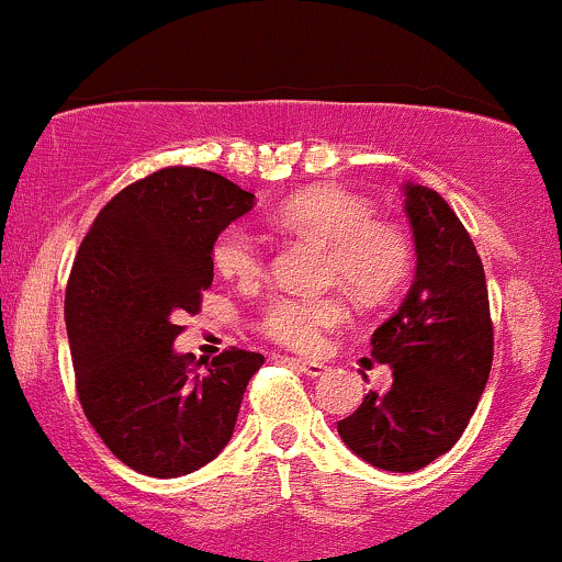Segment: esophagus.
<instances>
[{"label": "esophagus", "instance_id": "esophagus-1", "mask_svg": "<svg viewBox=\"0 0 562 562\" xmlns=\"http://www.w3.org/2000/svg\"><path fill=\"white\" fill-rule=\"evenodd\" d=\"M290 364H293L295 370H301L303 375H308V378L325 375V370H327V367L322 362H303V359H290Z\"/></svg>", "mask_w": 562, "mask_h": 562}]
</instances>
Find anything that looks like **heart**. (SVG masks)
I'll return each instance as SVG.
<instances>
[{"label":"heart","instance_id":"obj_1","mask_svg":"<svg viewBox=\"0 0 562 562\" xmlns=\"http://www.w3.org/2000/svg\"><path fill=\"white\" fill-rule=\"evenodd\" d=\"M274 224L327 248V280L340 282L359 299L389 295L409 269V240L393 222L375 218L364 198L338 187L299 192L274 211ZM211 263L227 280L259 282L267 256L259 237L243 224H229L214 237ZM346 319L338 295H280L261 317V333L290 351L314 353L327 333Z\"/></svg>","mask_w":562,"mask_h":562}]
</instances>
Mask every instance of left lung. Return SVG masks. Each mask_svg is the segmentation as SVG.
I'll use <instances>...</instances> for the list:
<instances>
[{
	"mask_svg": "<svg viewBox=\"0 0 562 562\" xmlns=\"http://www.w3.org/2000/svg\"><path fill=\"white\" fill-rule=\"evenodd\" d=\"M415 237V280L402 306L372 333V357L393 370L389 393L370 391L338 423L344 443L372 468L415 473L468 428L494 357L481 256L436 190L404 184Z\"/></svg>",
	"mask_w": 562,
	"mask_h": 562,
	"instance_id": "left-lung-1",
	"label": "left lung"
}]
</instances>
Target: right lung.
I'll use <instances>...</instances> for the list:
<instances>
[{
	"label": "right lung",
	"instance_id": "right-lung-1",
	"mask_svg": "<svg viewBox=\"0 0 562 562\" xmlns=\"http://www.w3.org/2000/svg\"><path fill=\"white\" fill-rule=\"evenodd\" d=\"M222 173L171 166L121 190L94 218L66 290L83 415L124 465L179 479L227 447L256 351L229 348L190 370L173 351L182 314L214 282L211 245L254 209Z\"/></svg>",
	"mask_w": 562,
	"mask_h": 562
}]
</instances>
